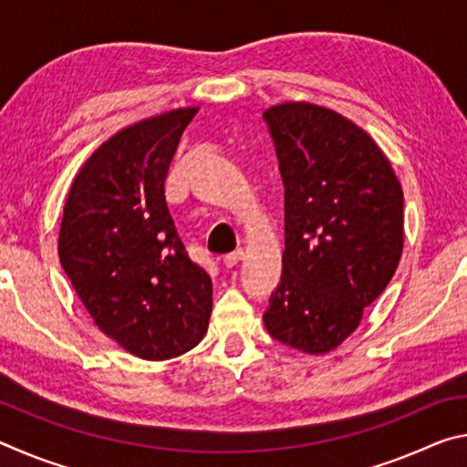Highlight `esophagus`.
<instances>
[{
    "label": "esophagus",
    "mask_w": 467,
    "mask_h": 467,
    "mask_svg": "<svg viewBox=\"0 0 467 467\" xmlns=\"http://www.w3.org/2000/svg\"><path fill=\"white\" fill-rule=\"evenodd\" d=\"M243 255H244V251H243V249H236V251H233V253H228V255H224L223 262H224L226 267H234L236 264L241 262Z\"/></svg>",
    "instance_id": "obj_1"
}]
</instances>
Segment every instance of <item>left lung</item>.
<instances>
[{
    "instance_id": "obj_1",
    "label": "left lung",
    "mask_w": 467,
    "mask_h": 467,
    "mask_svg": "<svg viewBox=\"0 0 467 467\" xmlns=\"http://www.w3.org/2000/svg\"><path fill=\"white\" fill-rule=\"evenodd\" d=\"M284 181L282 282L267 334L327 354L354 334L404 251V192L389 158L337 110L288 100L265 110Z\"/></svg>"
}]
</instances>
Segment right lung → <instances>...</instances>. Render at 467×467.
<instances>
[{
    "label": "right lung",
    "instance_id": "add662e5",
    "mask_svg": "<svg viewBox=\"0 0 467 467\" xmlns=\"http://www.w3.org/2000/svg\"><path fill=\"white\" fill-rule=\"evenodd\" d=\"M200 107H181L113 133L69 187L59 259L102 334L144 360L202 342L212 278L189 259L164 197L181 133Z\"/></svg>",
    "mask_w": 467,
    "mask_h": 467
}]
</instances>
